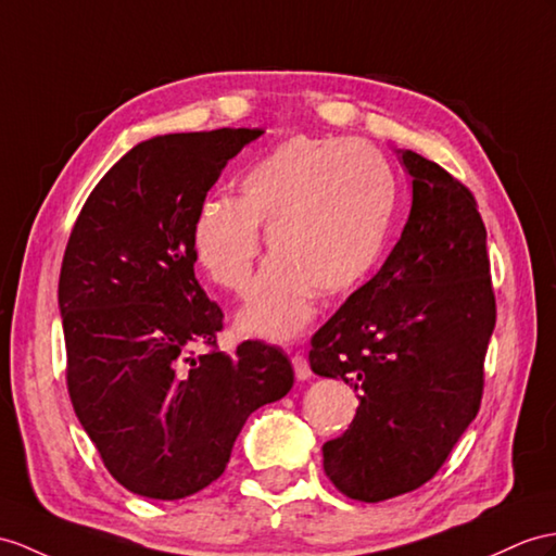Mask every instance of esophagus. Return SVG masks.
<instances>
[{
    "label": "esophagus",
    "mask_w": 556,
    "mask_h": 556,
    "mask_svg": "<svg viewBox=\"0 0 556 556\" xmlns=\"http://www.w3.org/2000/svg\"><path fill=\"white\" fill-rule=\"evenodd\" d=\"M292 368H294V377L300 382H306L311 377V368H308V361L302 354H294L292 356Z\"/></svg>",
    "instance_id": "esophagus-1"
}]
</instances>
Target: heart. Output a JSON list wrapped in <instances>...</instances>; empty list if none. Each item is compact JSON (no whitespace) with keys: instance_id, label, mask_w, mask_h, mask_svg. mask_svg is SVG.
<instances>
[{"instance_id":"b5f03b06","label":"heart","mask_w":556,"mask_h":556,"mask_svg":"<svg viewBox=\"0 0 556 556\" xmlns=\"http://www.w3.org/2000/svg\"><path fill=\"white\" fill-rule=\"evenodd\" d=\"M396 207L384 155L361 139L290 137L242 174L240 198L212 193L198 205V264L233 294L252 286L264 236L266 266L238 325L266 340H292L316 314V296L346 292L380 256Z\"/></svg>"}]
</instances>
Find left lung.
I'll list each match as a JSON object with an SVG mask.
<instances>
[{"instance_id": "1", "label": "left lung", "mask_w": 556, "mask_h": 556, "mask_svg": "<svg viewBox=\"0 0 556 556\" xmlns=\"http://www.w3.org/2000/svg\"><path fill=\"white\" fill-rule=\"evenodd\" d=\"M413 205L382 268L314 334L311 370L358 391L354 422L323 467L361 503L427 483L477 417L495 294L477 200L413 151H399Z\"/></svg>"}]
</instances>
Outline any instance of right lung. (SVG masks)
<instances>
[{"instance_id": "obj_1", "label": "right lung", "mask_w": 556, "mask_h": 556, "mask_svg": "<svg viewBox=\"0 0 556 556\" xmlns=\"http://www.w3.org/2000/svg\"><path fill=\"white\" fill-rule=\"evenodd\" d=\"M264 129L165 134L122 155L67 240L59 308L79 425L127 491L181 500L224 473L245 419L292 389L280 349L216 351L224 314L195 278L198 205ZM195 345H212L198 355Z\"/></svg>"}]
</instances>
